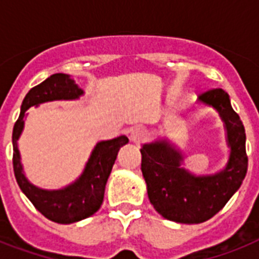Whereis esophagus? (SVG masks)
I'll return each mask as SVG.
<instances>
[{
    "mask_svg": "<svg viewBox=\"0 0 259 259\" xmlns=\"http://www.w3.org/2000/svg\"><path fill=\"white\" fill-rule=\"evenodd\" d=\"M145 136L146 134L144 132V129H141V127H134V129L130 130L129 140L132 142H134V144H140V142L145 140Z\"/></svg>",
    "mask_w": 259,
    "mask_h": 259,
    "instance_id": "34e87169",
    "label": "esophagus"
}]
</instances>
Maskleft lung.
Masks as SVG:
<instances>
[{
	"label": "left lung",
	"mask_w": 259,
	"mask_h": 259,
	"mask_svg": "<svg viewBox=\"0 0 259 259\" xmlns=\"http://www.w3.org/2000/svg\"><path fill=\"white\" fill-rule=\"evenodd\" d=\"M221 117L230 148L227 164L212 175H195L184 165V154L168 138H157L141 148V170L150 203L168 221L196 225L221 211L242 185L247 172L246 133L231 107L229 94L209 90L197 98Z\"/></svg>",
	"instance_id": "8db88e82"
}]
</instances>
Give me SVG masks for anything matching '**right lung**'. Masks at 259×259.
I'll return each instance as SVG.
<instances>
[{
	"label": "right lung",
	"mask_w": 259,
	"mask_h": 259,
	"mask_svg": "<svg viewBox=\"0 0 259 259\" xmlns=\"http://www.w3.org/2000/svg\"><path fill=\"white\" fill-rule=\"evenodd\" d=\"M84 91L67 74H54L36 87L29 90L21 105V111L14 123L13 136V169L18 187L32 201L37 211L50 221L70 225L91 217L101 208L107 179H109L118 150L126 145L129 140L119 136L113 140L99 141L94 146L89 161L82 175L71 184L60 189H42L33 185L26 179L18 150V138L25 125V111L32 106L52 101H75Z\"/></svg>",
	"instance_id": "1"
}]
</instances>
